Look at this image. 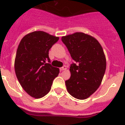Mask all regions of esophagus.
Wrapping results in <instances>:
<instances>
[{
  "label": "esophagus",
  "instance_id": "34e87169",
  "mask_svg": "<svg viewBox=\"0 0 125 125\" xmlns=\"http://www.w3.org/2000/svg\"><path fill=\"white\" fill-rule=\"evenodd\" d=\"M66 70V66H64L60 68V71H64V70Z\"/></svg>",
  "mask_w": 125,
  "mask_h": 125
}]
</instances>
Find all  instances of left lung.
I'll return each instance as SVG.
<instances>
[{
	"label": "left lung",
	"instance_id": "obj_1",
	"mask_svg": "<svg viewBox=\"0 0 125 125\" xmlns=\"http://www.w3.org/2000/svg\"><path fill=\"white\" fill-rule=\"evenodd\" d=\"M74 60L70 78L65 82L68 92L76 99L83 100L97 90L106 69V60L102 46L90 35L76 32L62 37Z\"/></svg>",
	"mask_w": 125,
	"mask_h": 125
}]
</instances>
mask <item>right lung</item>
I'll use <instances>...</instances> for the list:
<instances>
[{"label":"right lung","mask_w":125,"mask_h":125,"mask_svg":"<svg viewBox=\"0 0 125 125\" xmlns=\"http://www.w3.org/2000/svg\"><path fill=\"white\" fill-rule=\"evenodd\" d=\"M59 37L42 31L25 35L20 42L14 61L15 73L26 93L40 99L51 90L52 82L59 73L51 66L49 51ZM49 63H47V61Z\"/></svg>","instance_id":"add662e5"}]
</instances>
